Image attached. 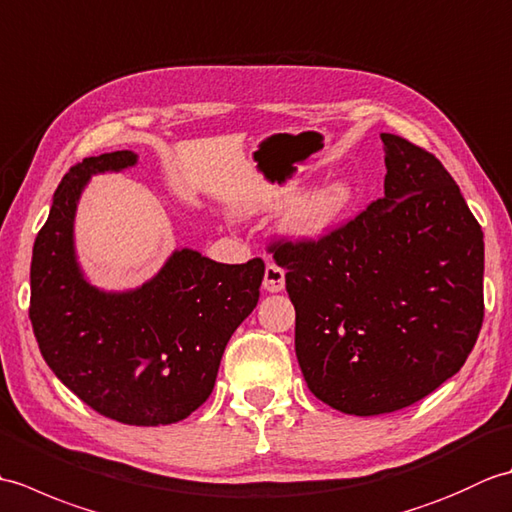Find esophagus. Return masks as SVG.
<instances>
[{"instance_id": "1", "label": "esophagus", "mask_w": 512, "mask_h": 512, "mask_svg": "<svg viewBox=\"0 0 512 512\" xmlns=\"http://www.w3.org/2000/svg\"><path fill=\"white\" fill-rule=\"evenodd\" d=\"M286 286V273L284 268H279L277 264H268L266 273H264V290L268 292H281Z\"/></svg>"}]
</instances>
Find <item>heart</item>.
<instances>
[{
    "label": "heart",
    "mask_w": 512,
    "mask_h": 512,
    "mask_svg": "<svg viewBox=\"0 0 512 512\" xmlns=\"http://www.w3.org/2000/svg\"><path fill=\"white\" fill-rule=\"evenodd\" d=\"M354 204V184L350 180H330L295 202L286 217V231L301 242H317L345 220Z\"/></svg>",
    "instance_id": "1"
}]
</instances>
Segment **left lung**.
I'll list each match as a JSON object with an SVG mask.
<instances>
[{"label":"left lung","mask_w":512,"mask_h":512,"mask_svg":"<svg viewBox=\"0 0 512 512\" xmlns=\"http://www.w3.org/2000/svg\"><path fill=\"white\" fill-rule=\"evenodd\" d=\"M385 195L319 242L277 244L308 389L380 416L460 372L484 319V233L442 162L380 134Z\"/></svg>","instance_id":"8db88e82"}]
</instances>
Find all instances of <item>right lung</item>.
<instances>
[{
    "label": "right lung",
    "instance_id": "right-lung-1",
    "mask_svg": "<svg viewBox=\"0 0 512 512\" xmlns=\"http://www.w3.org/2000/svg\"><path fill=\"white\" fill-rule=\"evenodd\" d=\"M136 162L123 149L65 173L32 248L30 321L48 367L85 405L116 422L160 427L211 396L228 339L259 301L264 262L220 264L176 248L143 286L96 288L74 246L81 193L96 173Z\"/></svg>",
    "mask_w": 512,
    "mask_h": 512
}]
</instances>
